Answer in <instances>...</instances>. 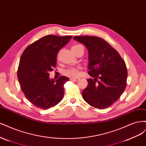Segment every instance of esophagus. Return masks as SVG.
<instances>
[{
	"mask_svg": "<svg viewBox=\"0 0 146 146\" xmlns=\"http://www.w3.org/2000/svg\"><path fill=\"white\" fill-rule=\"evenodd\" d=\"M80 79H79L78 78H70V80L71 81H74V82H78Z\"/></svg>",
	"mask_w": 146,
	"mask_h": 146,
	"instance_id": "34e87169",
	"label": "esophagus"
}]
</instances>
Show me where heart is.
I'll return each mask as SVG.
<instances>
[{
    "label": "heart",
    "instance_id": "heart-1",
    "mask_svg": "<svg viewBox=\"0 0 146 146\" xmlns=\"http://www.w3.org/2000/svg\"><path fill=\"white\" fill-rule=\"evenodd\" d=\"M79 46H82L81 45H76L72 46V48H76ZM64 74L66 76L70 77H77L79 75V71L78 69L77 68H70L69 69H67L64 72Z\"/></svg>",
    "mask_w": 146,
    "mask_h": 146
}]
</instances>
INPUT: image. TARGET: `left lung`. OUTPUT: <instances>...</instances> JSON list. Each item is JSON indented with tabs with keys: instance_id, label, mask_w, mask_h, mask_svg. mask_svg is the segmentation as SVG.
Wrapping results in <instances>:
<instances>
[{
	"instance_id": "8db88e82",
	"label": "left lung",
	"mask_w": 146,
	"mask_h": 146,
	"mask_svg": "<svg viewBox=\"0 0 146 146\" xmlns=\"http://www.w3.org/2000/svg\"><path fill=\"white\" fill-rule=\"evenodd\" d=\"M74 40L85 46L88 52V86L82 92L83 99L99 110L110 107L117 101L127 85L125 61L114 48L97 36H77Z\"/></svg>"
}]
</instances>
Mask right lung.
Segmentation results:
<instances>
[{
    "label": "right lung",
    "instance_id": "add662e5",
    "mask_svg": "<svg viewBox=\"0 0 146 146\" xmlns=\"http://www.w3.org/2000/svg\"><path fill=\"white\" fill-rule=\"evenodd\" d=\"M72 36L47 35L29 45L23 52L17 70L22 91L26 98L36 107L46 110L63 99L64 84L69 78L62 76L50 79L49 72L56 64V56Z\"/></svg>",
    "mask_w": 146,
    "mask_h": 146
}]
</instances>
